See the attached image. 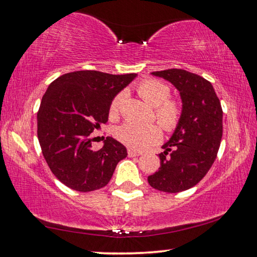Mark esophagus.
<instances>
[{"label":"esophagus","mask_w":257,"mask_h":257,"mask_svg":"<svg viewBox=\"0 0 257 257\" xmlns=\"http://www.w3.org/2000/svg\"><path fill=\"white\" fill-rule=\"evenodd\" d=\"M127 155H128V157H136V156L141 155V153L133 151V149H128V151H127Z\"/></svg>","instance_id":"esophagus-1"}]
</instances>
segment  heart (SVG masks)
I'll list each match as a JSON object with an SVG mask.
<instances>
[{
	"instance_id": "obj_1",
	"label": "heart",
	"mask_w": 257,
	"mask_h": 257,
	"mask_svg": "<svg viewBox=\"0 0 257 257\" xmlns=\"http://www.w3.org/2000/svg\"><path fill=\"white\" fill-rule=\"evenodd\" d=\"M137 90L149 105L155 108V118L164 131L173 132L178 127L183 109L178 101L170 98L171 89L167 84L157 79H146L138 85ZM125 95V92H119L111 100L109 105V117L111 119L119 115ZM113 136L126 147L134 151H144L160 142L162 131L156 124L141 126L125 123L115 128Z\"/></svg>"
}]
</instances>
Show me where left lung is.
<instances>
[{
	"label": "left lung",
	"instance_id": "obj_1",
	"mask_svg": "<svg viewBox=\"0 0 257 257\" xmlns=\"http://www.w3.org/2000/svg\"><path fill=\"white\" fill-rule=\"evenodd\" d=\"M179 90L183 115L171 139L160 154L161 167L148 177L161 192L186 191L207 175L217 157L223 136V110L207 79L181 69L152 72Z\"/></svg>",
	"mask_w": 257,
	"mask_h": 257
}]
</instances>
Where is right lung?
I'll list each match as a JSON object with an SVG mask.
<instances>
[{"instance_id":"1","label":"right lung","mask_w":257,"mask_h":257,"mask_svg":"<svg viewBox=\"0 0 257 257\" xmlns=\"http://www.w3.org/2000/svg\"><path fill=\"white\" fill-rule=\"evenodd\" d=\"M136 77L74 71L49 85L38 111V139L51 172L65 186L78 192L104 187L127 156L124 146L110 137L94 151L89 134L108 121L111 100Z\"/></svg>"}]
</instances>
